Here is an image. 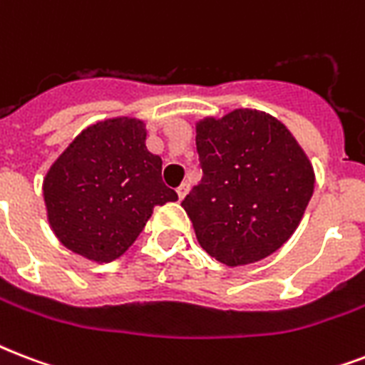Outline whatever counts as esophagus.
Returning <instances> with one entry per match:
<instances>
[{
    "mask_svg": "<svg viewBox=\"0 0 365 365\" xmlns=\"http://www.w3.org/2000/svg\"><path fill=\"white\" fill-rule=\"evenodd\" d=\"M176 191H178V199L183 200V199H185V195L189 193V183H187V182H183L182 185H180V187L176 189Z\"/></svg>",
    "mask_w": 365,
    "mask_h": 365,
    "instance_id": "1",
    "label": "esophagus"
}]
</instances>
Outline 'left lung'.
Listing matches in <instances>:
<instances>
[{
  "label": "left lung",
  "mask_w": 365,
  "mask_h": 365,
  "mask_svg": "<svg viewBox=\"0 0 365 365\" xmlns=\"http://www.w3.org/2000/svg\"><path fill=\"white\" fill-rule=\"evenodd\" d=\"M202 180L183 199L197 240L229 267L277 252L294 235L314 191L312 166L274 117L237 110L197 125Z\"/></svg>",
  "instance_id": "obj_1"
}]
</instances>
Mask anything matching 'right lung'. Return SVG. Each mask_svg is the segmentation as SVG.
<instances>
[{"label": "right lung", "instance_id": "right-lung-1", "mask_svg": "<svg viewBox=\"0 0 365 365\" xmlns=\"http://www.w3.org/2000/svg\"><path fill=\"white\" fill-rule=\"evenodd\" d=\"M160 172L142 121L123 117L88 126L43 182L54 235L87 259L113 261L138 239L155 206L178 200Z\"/></svg>", "mask_w": 365, "mask_h": 365}]
</instances>
